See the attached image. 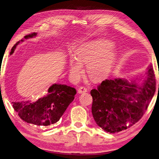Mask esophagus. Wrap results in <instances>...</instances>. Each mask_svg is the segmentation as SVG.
Here are the masks:
<instances>
[{"instance_id":"esophagus-1","label":"esophagus","mask_w":159,"mask_h":159,"mask_svg":"<svg viewBox=\"0 0 159 159\" xmlns=\"http://www.w3.org/2000/svg\"><path fill=\"white\" fill-rule=\"evenodd\" d=\"M86 92H88V89H86V88L85 87H80V89L77 90V93H80V94H82V93H86Z\"/></svg>"}]
</instances>
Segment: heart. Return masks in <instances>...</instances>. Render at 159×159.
Here are the masks:
<instances>
[{
    "label": "heart",
    "instance_id": "b5f03b06",
    "mask_svg": "<svg viewBox=\"0 0 159 159\" xmlns=\"http://www.w3.org/2000/svg\"><path fill=\"white\" fill-rule=\"evenodd\" d=\"M110 41L105 39L84 43L74 51V57L69 61L70 78L77 82L83 73V65L86 64V72L93 81L104 80L111 69L116 52Z\"/></svg>",
    "mask_w": 159,
    "mask_h": 159
}]
</instances>
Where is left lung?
Returning a JSON list of instances; mask_svg holds the SVG:
<instances>
[{
    "mask_svg": "<svg viewBox=\"0 0 159 159\" xmlns=\"http://www.w3.org/2000/svg\"><path fill=\"white\" fill-rule=\"evenodd\" d=\"M146 75L142 86L135 81L118 78L105 80L91 90L92 114L98 126L108 133H118L142 118L156 90L152 66L148 68Z\"/></svg>",
    "mask_w": 159,
    "mask_h": 159,
    "instance_id": "8db88e82",
    "label": "left lung"
}]
</instances>
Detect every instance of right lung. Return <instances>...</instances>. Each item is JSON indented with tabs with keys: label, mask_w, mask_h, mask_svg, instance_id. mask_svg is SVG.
<instances>
[{
	"label": "right lung",
	"mask_w": 159,
	"mask_h": 159,
	"mask_svg": "<svg viewBox=\"0 0 159 159\" xmlns=\"http://www.w3.org/2000/svg\"><path fill=\"white\" fill-rule=\"evenodd\" d=\"M33 33L26 35L28 39L36 36ZM23 41V40H21ZM20 41L13 45L10 52L12 54ZM76 90L65 84H53L49 88L46 96L37 101L30 100L12 102L13 107L20 118L29 124L47 126L57 122L73 101Z\"/></svg>",
	"instance_id": "right-lung-1"
}]
</instances>
